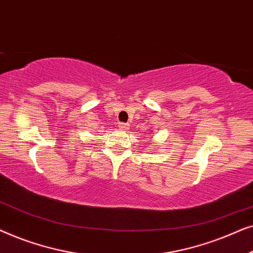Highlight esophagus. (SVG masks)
Returning a JSON list of instances; mask_svg holds the SVG:
<instances>
[{
  "label": "esophagus",
  "instance_id": "34e87169",
  "mask_svg": "<svg viewBox=\"0 0 253 253\" xmlns=\"http://www.w3.org/2000/svg\"><path fill=\"white\" fill-rule=\"evenodd\" d=\"M127 124L126 123H119V127L121 130H126V129H127Z\"/></svg>",
  "mask_w": 253,
  "mask_h": 253
}]
</instances>
